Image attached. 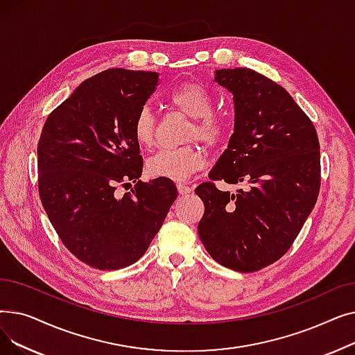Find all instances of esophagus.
Returning <instances> with one entry per match:
<instances>
[{
    "label": "esophagus",
    "mask_w": 355,
    "mask_h": 355,
    "mask_svg": "<svg viewBox=\"0 0 355 355\" xmlns=\"http://www.w3.org/2000/svg\"><path fill=\"white\" fill-rule=\"evenodd\" d=\"M177 190H178V193L181 194V196H187V194H190L193 190H191V187H189L187 184H177Z\"/></svg>",
    "instance_id": "1"
}]
</instances>
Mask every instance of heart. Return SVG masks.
<instances>
[{
    "instance_id": "1",
    "label": "heart",
    "mask_w": 355,
    "mask_h": 355,
    "mask_svg": "<svg viewBox=\"0 0 355 355\" xmlns=\"http://www.w3.org/2000/svg\"><path fill=\"white\" fill-rule=\"evenodd\" d=\"M170 103L190 116L193 126L189 129V138H197L209 146L218 145L226 135V128L213 114V99L206 89L200 85L187 83L170 96ZM132 132L137 144L149 148L155 135V116L149 107H142L134 121ZM204 164V157L194 145L177 149H162L146 161V173L153 178H164L171 181H184L193 173L198 171Z\"/></svg>"
}]
</instances>
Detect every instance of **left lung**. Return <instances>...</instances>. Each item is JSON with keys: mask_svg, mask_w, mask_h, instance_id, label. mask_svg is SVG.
I'll return each mask as SVG.
<instances>
[{"mask_svg": "<svg viewBox=\"0 0 355 355\" xmlns=\"http://www.w3.org/2000/svg\"><path fill=\"white\" fill-rule=\"evenodd\" d=\"M233 95L234 130L209 174L236 194L200 184L204 202L198 236L217 263L256 272L281 259L311 214L321 184L316 130L289 93L246 67L214 71Z\"/></svg>", "mask_w": 355, "mask_h": 355, "instance_id": "1", "label": "left lung"}]
</instances>
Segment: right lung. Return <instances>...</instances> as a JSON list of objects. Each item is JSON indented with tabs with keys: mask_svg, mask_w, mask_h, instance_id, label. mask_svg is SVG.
Listing matches in <instances>:
<instances>
[{
	"mask_svg": "<svg viewBox=\"0 0 355 355\" xmlns=\"http://www.w3.org/2000/svg\"><path fill=\"white\" fill-rule=\"evenodd\" d=\"M157 71L107 69L80 83L49 115L37 148L39 193L63 245L83 263L116 270L151 245L177 198L171 180L139 181L134 121ZM137 182L118 198L119 183Z\"/></svg>",
	"mask_w": 355,
	"mask_h": 355,
	"instance_id": "add662e5",
	"label": "right lung"
}]
</instances>
